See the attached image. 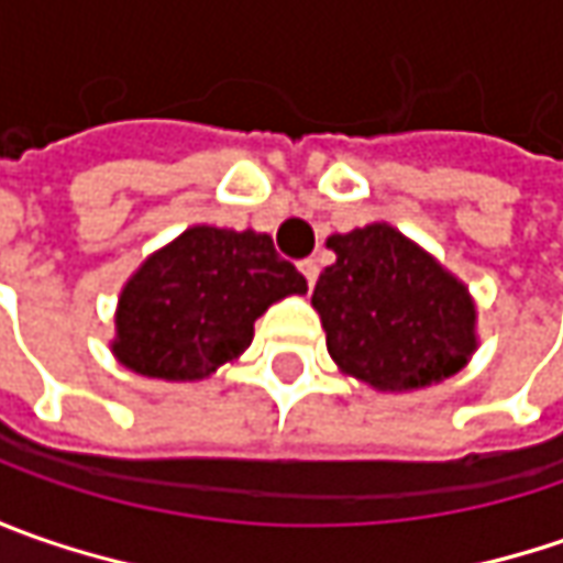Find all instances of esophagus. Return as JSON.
Segmentation results:
<instances>
[{"mask_svg":"<svg viewBox=\"0 0 563 563\" xmlns=\"http://www.w3.org/2000/svg\"><path fill=\"white\" fill-rule=\"evenodd\" d=\"M300 272H303V278H307V285L313 288L316 278H319V266H316V260H303V263H300Z\"/></svg>","mask_w":563,"mask_h":563,"instance_id":"obj_1","label":"esophagus"}]
</instances>
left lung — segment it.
I'll list each match as a JSON object with an SVG mask.
<instances>
[{
  "label": "left lung",
  "mask_w": 563,
  "mask_h": 563,
  "mask_svg": "<svg viewBox=\"0 0 563 563\" xmlns=\"http://www.w3.org/2000/svg\"><path fill=\"white\" fill-rule=\"evenodd\" d=\"M335 263L313 288L329 357L382 395L461 373L479 347L476 300L451 269L388 222L332 234Z\"/></svg>",
  "instance_id": "left-lung-1"
}]
</instances>
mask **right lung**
Wrapping results in <instances>:
<instances>
[{"mask_svg": "<svg viewBox=\"0 0 563 563\" xmlns=\"http://www.w3.org/2000/svg\"><path fill=\"white\" fill-rule=\"evenodd\" d=\"M291 294H307V278L269 234L194 225L124 282L109 347L137 376L200 382L241 357L253 322Z\"/></svg>", "mask_w": 563, "mask_h": 563, "instance_id": "1", "label": "right lung"}]
</instances>
